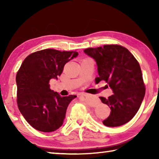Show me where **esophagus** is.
Listing matches in <instances>:
<instances>
[{
  "label": "esophagus",
  "mask_w": 159,
  "mask_h": 159,
  "mask_svg": "<svg viewBox=\"0 0 159 159\" xmlns=\"http://www.w3.org/2000/svg\"><path fill=\"white\" fill-rule=\"evenodd\" d=\"M80 96H81V97H84V98L85 97V98H86V97H88V96H89V95H88V94L83 93V94H81V95H80Z\"/></svg>",
  "instance_id": "esophagus-1"
}]
</instances>
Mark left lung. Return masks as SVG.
<instances>
[{
    "label": "left lung",
    "instance_id": "1",
    "mask_svg": "<svg viewBox=\"0 0 159 159\" xmlns=\"http://www.w3.org/2000/svg\"><path fill=\"white\" fill-rule=\"evenodd\" d=\"M84 52L96 61L99 74L96 83L104 80L114 93L108 98L99 97L111 109L104 125L117 127L125 124L137 114L145 95L139 62L127 48L119 45L86 48Z\"/></svg>",
    "mask_w": 159,
    "mask_h": 159
}]
</instances>
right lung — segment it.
I'll list each match as a JSON object with an SVG mask.
<instances>
[{
  "label": "right lung",
  "instance_id": "add662e5",
  "mask_svg": "<svg viewBox=\"0 0 159 159\" xmlns=\"http://www.w3.org/2000/svg\"><path fill=\"white\" fill-rule=\"evenodd\" d=\"M79 55L74 51L45 49L26 57L16 75L17 102L26 121L37 130L55 131L63 124L68 105L76 95L61 97L50 88L66 63Z\"/></svg>",
  "mask_w": 159,
  "mask_h": 159
}]
</instances>
